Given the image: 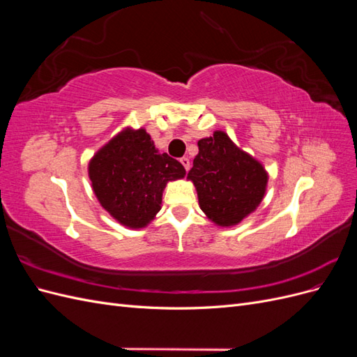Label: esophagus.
Masks as SVG:
<instances>
[{
	"mask_svg": "<svg viewBox=\"0 0 357 357\" xmlns=\"http://www.w3.org/2000/svg\"><path fill=\"white\" fill-rule=\"evenodd\" d=\"M180 164H181L183 167H185L186 171H189V168H190V160H189L188 158H185V156L180 158Z\"/></svg>",
	"mask_w": 357,
	"mask_h": 357,
	"instance_id": "1",
	"label": "esophagus"
}]
</instances>
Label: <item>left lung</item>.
<instances>
[{
	"instance_id": "8db88e82",
	"label": "left lung",
	"mask_w": 357,
	"mask_h": 357,
	"mask_svg": "<svg viewBox=\"0 0 357 357\" xmlns=\"http://www.w3.org/2000/svg\"><path fill=\"white\" fill-rule=\"evenodd\" d=\"M188 180L198 193V204L207 219L220 228H232L256 211L262 202L269 174L252 156L220 129L198 142Z\"/></svg>"
}]
</instances>
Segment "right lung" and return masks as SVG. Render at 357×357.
Wrapping results in <instances>:
<instances>
[{"instance_id": "right-lung-1", "label": "right lung", "mask_w": 357, "mask_h": 357, "mask_svg": "<svg viewBox=\"0 0 357 357\" xmlns=\"http://www.w3.org/2000/svg\"><path fill=\"white\" fill-rule=\"evenodd\" d=\"M88 176L96 199L129 229H142L162 208L169 181L186 176L178 160L160 153L144 128L126 126L95 152Z\"/></svg>"}]
</instances>
